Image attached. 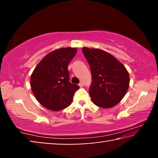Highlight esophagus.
I'll use <instances>...</instances> for the list:
<instances>
[{
    "label": "esophagus",
    "instance_id": "1",
    "mask_svg": "<svg viewBox=\"0 0 158 158\" xmlns=\"http://www.w3.org/2000/svg\"><path fill=\"white\" fill-rule=\"evenodd\" d=\"M79 85L80 87H83V86H84V84H83V82H80L79 84Z\"/></svg>",
    "mask_w": 158,
    "mask_h": 158
}]
</instances>
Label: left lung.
I'll return each instance as SVG.
<instances>
[{
    "label": "left lung",
    "instance_id": "obj_1",
    "mask_svg": "<svg viewBox=\"0 0 158 158\" xmlns=\"http://www.w3.org/2000/svg\"><path fill=\"white\" fill-rule=\"evenodd\" d=\"M91 71L89 93L95 105L111 108L120 102L129 88L126 68L110 53L99 49L83 48Z\"/></svg>",
    "mask_w": 158,
    "mask_h": 158
}]
</instances>
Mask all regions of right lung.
Returning a JSON list of instances; mask_svg holds the SVG:
<instances>
[{
  "label": "right lung",
  "instance_id": "add662e5",
  "mask_svg": "<svg viewBox=\"0 0 158 158\" xmlns=\"http://www.w3.org/2000/svg\"><path fill=\"white\" fill-rule=\"evenodd\" d=\"M76 48H61L47 54L35 68L31 86L35 97L44 107L60 111L70 105L79 86L69 82L68 67Z\"/></svg>",
  "mask_w": 158,
  "mask_h": 158
}]
</instances>
